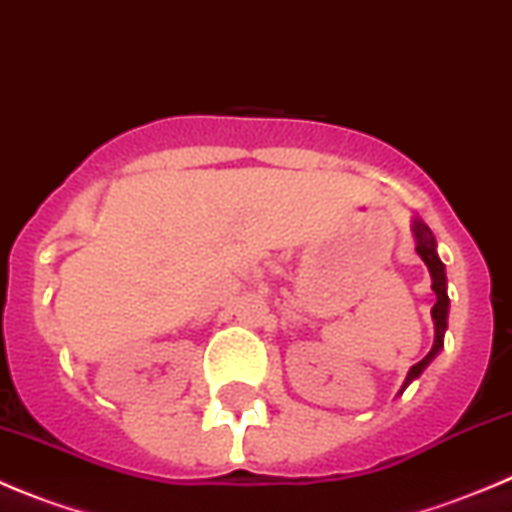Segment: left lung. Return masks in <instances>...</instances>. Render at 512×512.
<instances>
[{
    "instance_id": "8db88e82",
    "label": "left lung",
    "mask_w": 512,
    "mask_h": 512,
    "mask_svg": "<svg viewBox=\"0 0 512 512\" xmlns=\"http://www.w3.org/2000/svg\"><path fill=\"white\" fill-rule=\"evenodd\" d=\"M413 234H416V252L421 255V260L426 262L428 273H431V288H434V293H436V303H434V308H431V319H434L436 331H434V347H431V352H428L426 357L418 362V365L411 367V372H408V377H405V382H403V390L408 388V385H411V382L416 380V377L421 375L428 365H431V359L441 352V347H444L446 316H449L446 273H444V262H441L439 255H436L434 232H431V229H428L421 219H413Z\"/></svg>"
}]
</instances>
